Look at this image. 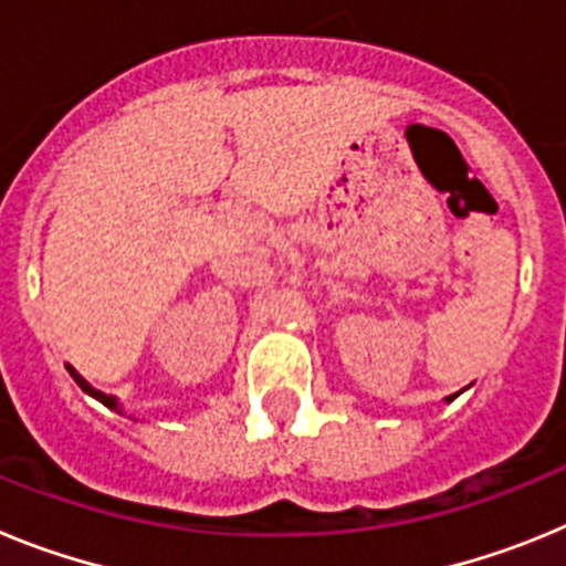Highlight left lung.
<instances>
[{
    "instance_id": "obj_1",
    "label": "left lung",
    "mask_w": 566,
    "mask_h": 566,
    "mask_svg": "<svg viewBox=\"0 0 566 566\" xmlns=\"http://www.w3.org/2000/svg\"><path fill=\"white\" fill-rule=\"evenodd\" d=\"M451 399H453V397H451Z\"/></svg>"
}]
</instances>
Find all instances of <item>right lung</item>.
<instances>
[{"label":"right lung","mask_w":566,"mask_h":566,"mask_svg":"<svg viewBox=\"0 0 566 566\" xmlns=\"http://www.w3.org/2000/svg\"><path fill=\"white\" fill-rule=\"evenodd\" d=\"M67 371H70V377L76 379V382H78V388H82V391H87L90 397H96L98 402H104V405H107V408H113V411H118V399H115V397H109V394H102V391H96V388H93V385H90L87 379H84L82 374L76 371V368H70V365H67Z\"/></svg>","instance_id":"add662e5"}]
</instances>
